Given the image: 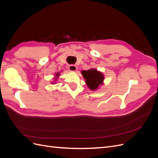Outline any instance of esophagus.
Wrapping results in <instances>:
<instances>
[{
  "label": "esophagus",
  "instance_id": "obj_1",
  "mask_svg": "<svg viewBox=\"0 0 158 158\" xmlns=\"http://www.w3.org/2000/svg\"><path fill=\"white\" fill-rule=\"evenodd\" d=\"M69 69L72 72H75L77 70V66L74 64H70L69 66Z\"/></svg>",
  "mask_w": 158,
  "mask_h": 158
}]
</instances>
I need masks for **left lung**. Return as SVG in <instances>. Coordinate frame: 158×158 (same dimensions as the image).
Returning a JSON list of instances; mask_svg holds the SVG:
<instances>
[{"label": "left lung", "instance_id": "1", "mask_svg": "<svg viewBox=\"0 0 158 158\" xmlns=\"http://www.w3.org/2000/svg\"><path fill=\"white\" fill-rule=\"evenodd\" d=\"M81 73L85 80V84L92 91L96 90L99 88L100 85L103 84L105 78L102 72L95 69H92L88 70H82Z\"/></svg>", "mask_w": 158, "mask_h": 158}]
</instances>
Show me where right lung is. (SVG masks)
I'll return each instance as SVG.
<instances>
[{"instance_id": "right-lung-1", "label": "right lung", "mask_w": 158, "mask_h": 158, "mask_svg": "<svg viewBox=\"0 0 158 158\" xmlns=\"http://www.w3.org/2000/svg\"><path fill=\"white\" fill-rule=\"evenodd\" d=\"M60 76V73H57L56 74H55V78L56 79V78H58V77H59V76ZM52 84H54V82H52Z\"/></svg>"}]
</instances>
